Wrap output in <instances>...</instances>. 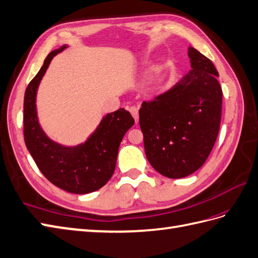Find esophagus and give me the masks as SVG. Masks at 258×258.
Masks as SVG:
<instances>
[{
	"label": "esophagus",
	"instance_id": "esophagus-1",
	"mask_svg": "<svg viewBox=\"0 0 258 258\" xmlns=\"http://www.w3.org/2000/svg\"><path fill=\"white\" fill-rule=\"evenodd\" d=\"M128 110L130 111V114L133 115V117L135 118L136 122H138V119H139V111H138V108L136 107V106H130V107H128Z\"/></svg>",
	"mask_w": 258,
	"mask_h": 258
}]
</instances>
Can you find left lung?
I'll use <instances>...</instances> for the list:
<instances>
[{
  "label": "left lung",
  "instance_id": "left-lung-1",
  "mask_svg": "<svg viewBox=\"0 0 258 258\" xmlns=\"http://www.w3.org/2000/svg\"><path fill=\"white\" fill-rule=\"evenodd\" d=\"M191 69L172 90L144 100L139 123L144 150L163 176L181 178L204 165L221 122L222 89L215 64L189 48Z\"/></svg>",
  "mask_w": 258,
  "mask_h": 258
}]
</instances>
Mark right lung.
<instances>
[{
	"instance_id": "right-lung-1",
	"label": "right lung",
	"mask_w": 258,
	"mask_h": 258,
	"mask_svg": "<svg viewBox=\"0 0 258 258\" xmlns=\"http://www.w3.org/2000/svg\"><path fill=\"white\" fill-rule=\"evenodd\" d=\"M66 48L50 52L30 81L24 97V139L35 163L50 183L72 194H89L102 188L114 174L119 144L135 119L120 108L103 118L84 144L64 148L48 139L38 123L36 92L53 56Z\"/></svg>"
}]
</instances>
